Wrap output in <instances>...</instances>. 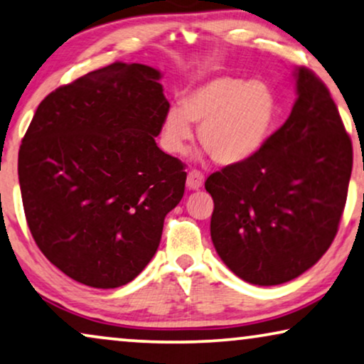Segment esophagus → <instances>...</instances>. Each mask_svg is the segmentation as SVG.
Here are the masks:
<instances>
[{"instance_id":"esophagus-1","label":"esophagus","mask_w":364,"mask_h":364,"mask_svg":"<svg viewBox=\"0 0 364 364\" xmlns=\"http://www.w3.org/2000/svg\"><path fill=\"white\" fill-rule=\"evenodd\" d=\"M203 183H205V176H203L201 171H198V169H191V171L188 173L186 186L190 188V190H200Z\"/></svg>"}]
</instances>
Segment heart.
<instances>
[{
	"label": "heart",
	"instance_id": "b5f03b06",
	"mask_svg": "<svg viewBox=\"0 0 364 364\" xmlns=\"http://www.w3.org/2000/svg\"><path fill=\"white\" fill-rule=\"evenodd\" d=\"M274 116L276 98L263 81L216 76L188 91L181 109H168L163 143L169 153H185L196 123L200 144L216 163L238 164L263 146Z\"/></svg>",
	"mask_w": 364,
	"mask_h": 364
}]
</instances>
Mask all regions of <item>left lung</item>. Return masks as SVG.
Listing matches in <instances>:
<instances>
[{
  "mask_svg": "<svg viewBox=\"0 0 364 364\" xmlns=\"http://www.w3.org/2000/svg\"><path fill=\"white\" fill-rule=\"evenodd\" d=\"M289 118L253 156L208 176L213 245L241 279L298 278L331 246L346 205L353 144L329 90L296 70Z\"/></svg>",
  "mask_w": 364,
  "mask_h": 364,
  "instance_id": "8db88e82",
  "label": "left lung"
}]
</instances>
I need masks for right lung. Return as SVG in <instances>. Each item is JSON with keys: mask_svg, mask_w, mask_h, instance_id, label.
Wrapping results in <instances>:
<instances>
[{"mask_svg": "<svg viewBox=\"0 0 364 364\" xmlns=\"http://www.w3.org/2000/svg\"><path fill=\"white\" fill-rule=\"evenodd\" d=\"M161 73L116 61L51 91L18 154L24 216L41 253L91 288L133 281L156 253L186 171L156 146Z\"/></svg>", "mask_w": 364, "mask_h": 364, "instance_id": "obj_1", "label": "right lung"}]
</instances>
